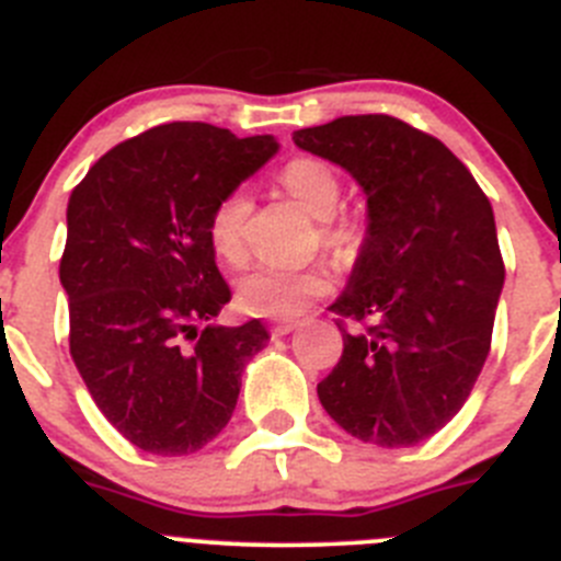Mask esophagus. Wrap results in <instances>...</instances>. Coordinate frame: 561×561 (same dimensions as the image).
Masks as SVG:
<instances>
[{
  "label": "esophagus",
  "instance_id": "1",
  "mask_svg": "<svg viewBox=\"0 0 561 561\" xmlns=\"http://www.w3.org/2000/svg\"><path fill=\"white\" fill-rule=\"evenodd\" d=\"M297 328V322H275V325H270L272 336H286V333H291Z\"/></svg>",
  "mask_w": 561,
  "mask_h": 561
}]
</instances>
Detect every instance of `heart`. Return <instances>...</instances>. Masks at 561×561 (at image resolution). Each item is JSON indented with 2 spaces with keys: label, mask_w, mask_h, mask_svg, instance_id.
Here are the masks:
<instances>
[{
  "label": "heart",
  "mask_w": 561,
  "mask_h": 561,
  "mask_svg": "<svg viewBox=\"0 0 561 561\" xmlns=\"http://www.w3.org/2000/svg\"><path fill=\"white\" fill-rule=\"evenodd\" d=\"M280 186L302 205L314 219H331L342 203V183L336 172L320 158H295L280 169ZM250 217V197L241 188L225 194L208 219L210 247L219 259L241 261L244 255V230ZM325 239L336 247L353 244V230L347 225H328ZM331 289L325 270H280L259 266L239 280V306L247 314L295 320L317 297Z\"/></svg>",
  "instance_id": "heart-1"
}]
</instances>
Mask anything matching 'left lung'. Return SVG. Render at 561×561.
Masks as SVG:
<instances>
[{
  "mask_svg": "<svg viewBox=\"0 0 561 561\" xmlns=\"http://www.w3.org/2000/svg\"><path fill=\"white\" fill-rule=\"evenodd\" d=\"M300 150L336 163L367 197V233L333 314L367 322L317 387L356 439L411 448L470 398L490 356L503 261L495 214L470 169L387 113L297 130Z\"/></svg>",
  "mask_w": 561,
  "mask_h": 561,
  "instance_id": "obj_1",
  "label": "left lung"
}]
</instances>
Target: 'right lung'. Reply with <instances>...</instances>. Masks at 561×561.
<instances>
[{
	"label": "right lung",
	"instance_id": "obj_1",
	"mask_svg": "<svg viewBox=\"0 0 561 561\" xmlns=\"http://www.w3.org/2000/svg\"><path fill=\"white\" fill-rule=\"evenodd\" d=\"M275 152L272 136L172 122L116 144L71 192L60 259L71 358L107 423L147 454L205 448L270 342L261 320L210 325L230 289L208 219Z\"/></svg>",
	"mask_w": 561,
	"mask_h": 561
}]
</instances>
